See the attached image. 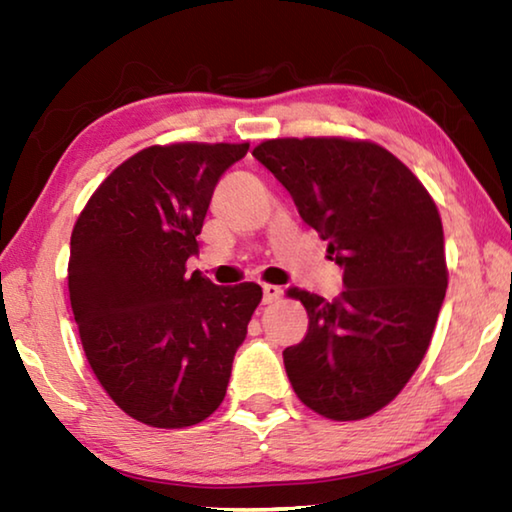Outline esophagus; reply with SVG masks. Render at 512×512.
Returning a JSON list of instances; mask_svg holds the SVG:
<instances>
[{
    "mask_svg": "<svg viewBox=\"0 0 512 512\" xmlns=\"http://www.w3.org/2000/svg\"><path fill=\"white\" fill-rule=\"evenodd\" d=\"M262 291H264V305H271V302H275L282 296V289L277 287V284H264Z\"/></svg>",
    "mask_w": 512,
    "mask_h": 512,
    "instance_id": "1",
    "label": "esophagus"
}]
</instances>
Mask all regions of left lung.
<instances>
[{
    "mask_svg": "<svg viewBox=\"0 0 512 512\" xmlns=\"http://www.w3.org/2000/svg\"><path fill=\"white\" fill-rule=\"evenodd\" d=\"M253 155L343 268L332 302L287 291L309 316L305 339L282 352L293 391L323 418H368L418 370L443 307L438 207L404 162L368 140L282 137Z\"/></svg>",
    "mask_w": 512,
    "mask_h": 512,
    "instance_id": "8db88e82",
    "label": "left lung"
}]
</instances>
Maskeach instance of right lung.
<instances>
[{"label":"right lung","mask_w":512,"mask_h":512,"mask_svg":"<svg viewBox=\"0 0 512 512\" xmlns=\"http://www.w3.org/2000/svg\"><path fill=\"white\" fill-rule=\"evenodd\" d=\"M244 144L149 146L103 180L76 219L67 289L85 357L121 411L183 429L219 409L262 287H216L198 253L214 187Z\"/></svg>","instance_id":"obj_1"}]
</instances>
